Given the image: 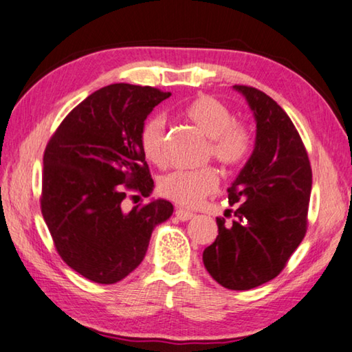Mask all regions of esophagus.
I'll use <instances>...</instances> for the list:
<instances>
[{
    "instance_id": "34e87169",
    "label": "esophagus",
    "mask_w": 352,
    "mask_h": 352,
    "mask_svg": "<svg viewBox=\"0 0 352 352\" xmlns=\"http://www.w3.org/2000/svg\"><path fill=\"white\" fill-rule=\"evenodd\" d=\"M195 214H192V212H189V210H184V209H177L175 210V217L178 220H182V221H188V220H190L192 219Z\"/></svg>"
}]
</instances>
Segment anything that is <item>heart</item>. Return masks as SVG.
Masks as SVG:
<instances>
[{
	"mask_svg": "<svg viewBox=\"0 0 352 352\" xmlns=\"http://www.w3.org/2000/svg\"><path fill=\"white\" fill-rule=\"evenodd\" d=\"M186 118L204 137L209 138L208 155L225 168H235L246 160L252 146L248 127L234 121V113L226 104L209 95H200L184 109ZM166 121L162 115L151 117L140 132L144 157L154 164L164 163ZM219 175L212 168L198 170H174L160 178L158 192L183 206H197L204 197L212 194Z\"/></svg>",
	"mask_w": 352,
	"mask_h": 352,
	"instance_id": "obj_1",
	"label": "heart"
}]
</instances>
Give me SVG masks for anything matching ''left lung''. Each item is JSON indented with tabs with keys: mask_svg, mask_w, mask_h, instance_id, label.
Masks as SVG:
<instances>
[{
	"mask_svg": "<svg viewBox=\"0 0 352 352\" xmlns=\"http://www.w3.org/2000/svg\"><path fill=\"white\" fill-rule=\"evenodd\" d=\"M234 89L246 98L257 132L251 157L228 189L234 220L217 219L219 235L203 252L217 283L248 291L276 278L308 226L312 170L308 152L287 113L255 87Z\"/></svg>",
	"mask_w": 352,
	"mask_h": 352,
	"instance_id": "left-lung-1",
	"label": "left lung"
}]
</instances>
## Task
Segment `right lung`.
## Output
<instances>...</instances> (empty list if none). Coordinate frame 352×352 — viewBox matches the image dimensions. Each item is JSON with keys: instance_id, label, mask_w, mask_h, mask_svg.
<instances>
[{"instance_id": "add662e5", "label": "right lung", "mask_w": 352, "mask_h": 352, "mask_svg": "<svg viewBox=\"0 0 352 352\" xmlns=\"http://www.w3.org/2000/svg\"><path fill=\"white\" fill-rule=\"evenodd\" d=\"M169 97L149 86H106L72 109L44 151V221L60 257L95 283L129 276L154 228L174 212L163 198L123 209L127 190L149 197L154 189L140 132Z\"/></svg>"}]
</instances>
